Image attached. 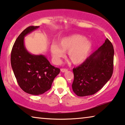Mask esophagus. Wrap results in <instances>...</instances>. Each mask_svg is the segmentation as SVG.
Returning <instances> with one entry per match:
<instances>
[{"instance_id": "1", "label": "esophagus", "mask_w": 125, "mask_h": 125, "mask_svg": "<svg viewBox=\"0 0 125 125\" xmlns=\"http://www.w3.org/2000/svg\"><path fill=\"white\" fill-rule=\"evenodd\" d=\"M61 72H62V73H64V72H65L66 71H68V69H61Z\"/></svg>"}]
</instances>
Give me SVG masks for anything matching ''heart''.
<instances>
[{
    "label": "heart",
    "instance_id": "b5f03b06",
    "mask_svg": "<svg viewBox=\"0 0 125 125\" xmlns=\"http://www.w3.org/2000/svg\"><path fill=\"white\" fill-rule=\"evenodd\" d=\"M93 43L80 34H73L61 38L59 44L56 42L50 45L52 59L55 64H59L61 59L64 57L65 52L72 62L79 64L83 62L89 55Z\"/></svg>",
    "mask_w": 125,
    "mask_h": 125
}]
</instances>
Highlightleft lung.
<instances>
[{
	"mask_svg": "<svg viewBox=\"0 0 125 125\" xmlns=\"http://www.w3.org/2000/svg\"><path fill=\"white\" fill-rule=\"evenodd\" d=\"M113 46L106 38L82 64L73 68L74 93L78 96H86L94 95L102 88L113 74Z\"/></svg>",
	"mask_w": 125,
	"mask_h": 125,
	"instance_id": "8db88e82",
	"label": "left lung"
}]
</instances>
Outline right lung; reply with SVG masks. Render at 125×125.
<instances>
[{"label": "right lung", "mask_w": 125, "mask_h": 125, "mask_svg": "<svg viewBox=\"0 0 125 125\" xmlns=\"http://www.w3.org/2000/svg\"><path fill=\"white\" fill-rule=\"evenodd\" d=\"M39 26L28 27L14 42L10 62L14 76L21 89L34 95L44 94L51 87L60 69L52 66L43 55H33L26 50L24 38Z\"/></svg>", "instance_id": "1"}]
</instances>
